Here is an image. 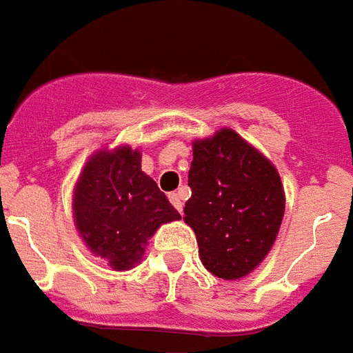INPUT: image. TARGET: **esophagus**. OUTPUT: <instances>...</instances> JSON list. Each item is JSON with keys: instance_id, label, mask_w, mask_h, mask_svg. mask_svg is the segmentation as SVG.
Segmentation results:
<instances>
[{"instance_id": "34e87169", "label": "esophagus", "mask_w": 353, "mask_h": 353, "mask_svg": "<svg viewBox=\"0 0 353 353\" xmlns=\"http://www.w3.org/2000/svg\"><path fill=\"white\" fill-rule=\"evenodd\" d=\"M169 201H171L172 207H174L176 211L182 212V209H184V201H182L181 192H172V194H169Z\"/></svg>"}]
</instances>
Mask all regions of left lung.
<instances>
[{"label":"left lung","mask_w":353,"mask_h":353,"mask_svg":"<svg viewBox=\"0 0 353 353\" xmlns=\"http://www.w3.org/2000/svg\"><path fill=\"white\" fill-rule=\"evenodd\" d=\"M184 221L216 277L251 274L276 241L285 196L276 167L232 129L194 142Z\"/></svg>","instance_id":"8db88e82"}]
</instances>
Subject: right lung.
<instances>
[{"label": "right lung", "instance_id": "right-lung-1", "mask_svg": "<svg viewBox=\"0 0 353 353\" xmlns=\"http://www.w3.org/2000/svg\"><path fill=\"white\" fill-rule=\"evenodd\" d=\"M79 234L94 254L116 270L141 261L161 224L181 214L141 169V152L129 146L101 152L85 165L74 192Z\"/></svg>", "mask_w": 353, "mask_h": 353}]
</instances>
